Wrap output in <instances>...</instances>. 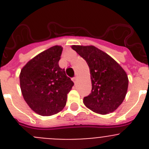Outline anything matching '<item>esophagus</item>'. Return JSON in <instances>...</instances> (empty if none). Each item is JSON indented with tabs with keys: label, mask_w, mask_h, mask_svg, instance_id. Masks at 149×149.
<instances>
[{
	"label": "esophagus",
	"mask_w": 149,
	"mask_h": 149,
	"mask_svg": "<svg viewBox=\"0 0 149 149\" xmlns=\"http://www.w3.org/2000/svg\"><path fill=\"white\" fill-rule=\"evenodd\" d=\"M72 80H73L74 84H76V83H77V80H78V77H77V75L74 76V77L73 78H72Z\"/></svg>",
	"instance_id": "obj_1"
}]
</instances>
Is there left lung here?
I'll return each instance as SVG.
<instances>
[{
    "label": "left lung",
    "mask_w": 149,
    "mask_h": 149,
    "mask_svg": "<svg viewBox=\"0 0 149 149\" xmlns=\"http://www.w3.org/2000/svg\"><path fill=\"white\" fill-rule=\"evenodd\" d=\"M86 61L91 79V91L84 98V103L100 114L113 112L125 99L128 76L119 64L104 52L94 46H72Z\"/></svg>",
    "instance_id": "8db88e82"
}]
</instances>
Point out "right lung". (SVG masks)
<instances>
[{
	"instance_id": "right-lung-1",
	"label": "right lung",
	"mask_w": 149,
	"mask_h": 149,
	"mask_svg": "<svg viewBox=\"0 0 149 149\" xmlns=\"http://www.w3.org/2000/svg\"><path fill=\"white\" fill-rule=\"evenodd\" d=\"M62 51L61 46H52L29 61L20 72L23 97L29 106L41 116L61 111L74 86L58 64Z\"/></svg>"
}]
</instances>
